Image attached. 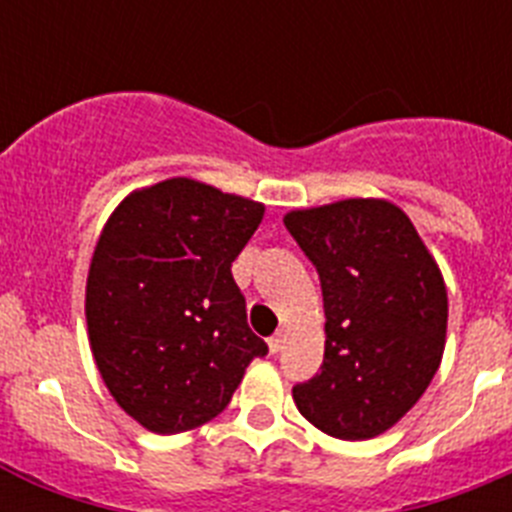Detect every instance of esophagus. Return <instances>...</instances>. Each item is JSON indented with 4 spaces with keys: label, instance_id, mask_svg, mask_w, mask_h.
Masks as SVG:
<instances>
[{
    "label": "esophagus",
    "instance_id": "esophagus-1",
    "mask_svg": "<svg viewBox=\"0 0 512 512\" xmlns=\"http://www.w3.org/2000/svg\"><path fill=\"white\" fill-rule=\"evenodd\" d=\"M266 343H269V351H271V354H277V351H282L284 333H274V336H271Z\"/></svg>",
    "mask_w": 512,
    "mask_h": 512
}]
</instances>
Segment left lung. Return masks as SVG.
Instances as JSON below:
<instances>
[{"instance_id":"8db88e82","label":"left lung","mask_w":512,"mask_h":512,"mask_svg":"<svg viewBox=\"0 0 512 512\" xmlns=\"http://www.w3.org/2000/svg\"><path fill=\"white\" fill-rule=\"evenodd\" d=\"M284 225L318 269L325 310L320 372L292 387L315 428L366 441L428 390L446 346L449 297L410 217L387 200L292 210Z\"/></svg>"}]
</instances>
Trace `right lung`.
Segmentation results:
<instances>
[{"mask_svg": "<svg viewBox=\"0 0 512 512\" xmlns=\"http://www.w3.org/2000/svg\"><path fill=\"white\" fill-rule=\"evenodd\" d=\"M261 217V202L176 176L128 194L102 228L89 346L110 395L148 431L171 436L220 415L269 351L230 274Z\"/></svg>", "mask_w": 512, "mask_h": 512, "instance_id": "right-lung-1", "label": "right lung"}]
</instances>
